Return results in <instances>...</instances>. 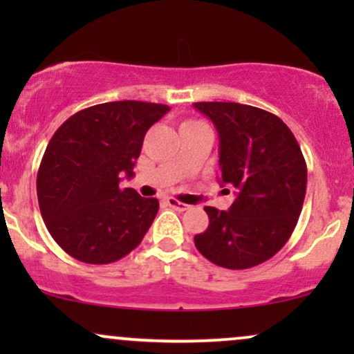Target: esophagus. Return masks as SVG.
<instances>
[{"mask_svg":"<svg viewBox=\"0 0 354 354\" xmlns=\"http://www.w3.org/2000/svg\"><path fill=\"white\" fill-rule=\"evenodd\" d=\"M166 205L169 206V208H173V209H176V211H186L189 208V205H186V203H181V201H178V200H174V198H166Z\"/></svg>","mask_w":354,"mask_h":354,"instance_id":"1","label":"esophagus"}]
</instances>
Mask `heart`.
Returning a JSON list of instances; mask_svg holds the SVG:
<instances>
[{
  "instance_id": "1",
  "label": "heart",
  "mask_w": 354,
  "mask_h": 354,
  "mask_svg": "<svg viewBox=\"0 0 354 354\" xmlns=\"http://www.w3.org/2000/svg\"><path fill=\"white\" fill-rule=\"evenodd\" d=\"M186 123H198V121H186Z\"/></svg>"
}]
</instances>
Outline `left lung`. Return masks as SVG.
I'll list each match as a JSON object with an SVG mask.
<instances>
[{
  "mask_svg": "<svg viewBox=\"0 0 354 354\" xmlns=\"http://www.w3.org/2000/svg\"><path fill=\"white\" fill-rule=\"evenodd\" d=\"M193 106L216 126L219 180L236 194L228 211L206 206L209 225L194 245L228 270L261 265L286 245L301 213L308 178L301 148L291 129L261 108L223 101Z\"/></svg>",
  "mask_w": 354,
  "mask_h": 354,
  "instance_id": "left-lung-1",
  "label": "left lung"
}]
</instances>
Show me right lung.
<instances>
[{
    "mask_svg": "<svg viewBox=\"0 0 354 354\" xmlns=\"http://www.w3.org/2000/svg\"><path fill=\"white\" fill-rule=\"evenodd\" d=\"M168 111L111 101L75 113L53 135L36 180L39 209L53 239L78 261L115 263L145 238L160 203L120 181L135 174L146 131Z\"/></svg>",
    "mask_w": 354,
    "mask_h": 354,
    "instance_id": "add662e5",
    "label": "right lung"
}]
</instances>
